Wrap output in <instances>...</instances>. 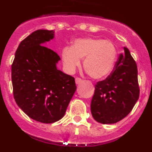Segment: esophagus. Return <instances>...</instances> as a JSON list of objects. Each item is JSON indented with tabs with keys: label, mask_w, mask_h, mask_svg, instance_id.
Returning <instances> with one entry per match:
<instances>
[{
	"label": "esophagus",
	"mask_w": 152,
	"mask_h": 152,
	"mask_svg": "<svg viewBox=\"0 0 152 152\" xmlns=\"http://www.w3.org/2000/svg\"><path fill=\"white\" fill-rule=\"evenodd\" d=\"M81 81H82V80H81L80 77H76V78H75V83H76V84H79Z\"/></svg>",
	"instance_id": "obj_1"
}]
</instances>
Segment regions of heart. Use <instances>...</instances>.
Masks as SVG:
<instances>
[{"mask_svg":"<svg viewBox=\"0 0 152 152\" xmlns=\"http://www.w3.org/2000/svg\"><path fill=\"white\" fill-rule=\"evenodd\" d=\"M116 56L113 42L97 37L76 39L71 48L64 47L61 51V58L68 72H73L80 66V59H84V69L95 80L105 78L110 74Z\"/></svg>","mask_w":152,"mask_h":152,"instance_id":"obj_1","label":"heart"}]
</instances>
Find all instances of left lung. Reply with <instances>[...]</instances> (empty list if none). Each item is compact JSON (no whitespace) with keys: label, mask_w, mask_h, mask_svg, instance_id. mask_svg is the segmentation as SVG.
<instances>
[{"label":"left lung","mask_w":152,"mask_h":152,"mask_svg":"<svg viewBox=\"0 0 152 152\" xmlns=\"http://www.w3.org/2000/svg\"><path fill=\"white\" fill-rule=\"evenodd\" d=\"M114 70L95 86L91 103L94 119L102 124H113L126 117L139 97L138 70L130 52L124 47Z\"/></svg>","instance_id":"1"}]
</instances>
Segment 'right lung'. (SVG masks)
Segmentation results:
<instances>
[{"instance_id":"1","label":"right lung","mask_w":152,"mask_h":152,"mask_svg":"<svg viewBox=\"0 0 152 152\" xmlns=\"http://www.w3.org/2000/svg\"><path fill=\"white\" fill-rule=\"evenodd\" d=\"M54 30L38 29L21 42L11 66L13 96L31 119L52 123L64 116L76 91L75 78L57 68L61 60L44 46Z\"/></svg>"}]
</instances>
